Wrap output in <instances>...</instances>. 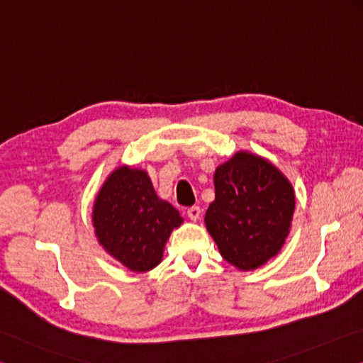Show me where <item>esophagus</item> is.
I'll return each instance as SVG.
<instances>
[{
  "instance_id": "34e87169",
  "label": "esophagus",
  "mask_w": 363,
  "mask_h": 363,
  "mask_svg": "<svg viewBox=\"0 0 363 363\" xmlns=\"http://www.w3.org/2000/svg\"><path fill=\"white\" fill-rule=\"evenodd\" d=\"M186 215H188V218L191 220V221H198V220L201 218V208H199L198 206H194V207H191V208H188V211H186Z\"/></svg>"
}]
</instances>
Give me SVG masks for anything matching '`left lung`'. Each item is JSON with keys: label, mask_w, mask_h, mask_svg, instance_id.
<instances>
[{"label": "left lung", "mask_w": 363, "mask_h": 363, "mask_svg": "<svg viewBox=\"0 0 363 363\" xmlns=\"http://www.w3.org/2000/svg\"><path fill=\"white\" fill-rule=\"evenodd\" d=\"M215 201L206 228L228 263L253 271L274 258L285 244L295 212V191L274 164L238 151L213 175Z\"/></svg>", "instance_id": "8db88e82"}]
</instances>
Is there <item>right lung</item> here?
<instances>
[{
	"instance_id": "right-lung-1",
	"label": "right lung",
	"mask_w": 363,
	"mask_h": 363,
	"mask_svg": "<svg viewBox=\"0 0 363 363\" xmlns=\"http://www.w3.org/2000/svg\"><path fill=\"white\" fill-rule=\"evenodd\" d=\"M182 223L180 213L159 198L143 169L119 165L95 196V238L108 255L133 272L151 271L162 262L170 233Z\"/></svg>"
}]
</instances>
